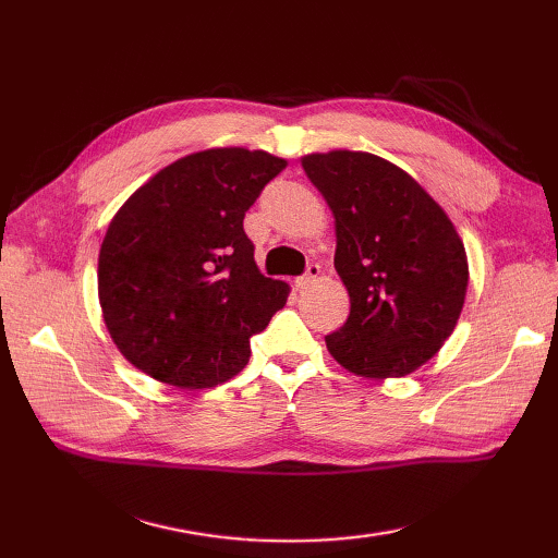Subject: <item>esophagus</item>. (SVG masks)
Returning a JSON list of instances; mask_svg holds the SVG:
<instances>
[{"instance_id": "esophagus-1", "label": "esophagus", "mask_w": 558, "mask_h": 558, "mask_svg": "<svg viewBox=\"0 0 558 558\" xmlns=\"http://www.w3.org/2000/svg\"><path fill=\"white\" fill-rule=\"evenodd\" d=\"M318 276H322V266L312 260V264H306V270L294 282H298V288H310L314 280H318Z\"/></svg>"}]
</instances>
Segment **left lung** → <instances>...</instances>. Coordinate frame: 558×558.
<instances>
[{
  "mask_svg": "<svg viewBox=\"0 0 558 558\" xmlns=\"http://www.w3.org/2000/svg\"><path fill=\"white\" fill-rule=\"evenodd\" d=\"M336 216V270L350 316L326 348L352 374L405 376L453 333L465 304V246L441 206L372 153L333 150L302 160Z\"/></svg>",
  "mask_w": 558,
  "mask_h": 558,
  "instance_id": "8db88e82",
  "label": "left lung"
}]
</instances>
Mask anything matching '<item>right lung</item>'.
<instances>
[{"instance_id": "1", "label": "right lung", "mask_w": 558, "mask_h": 558, "mask_svg": "<svg viewBox=\"0 0 558 558\" xmlns=\"http://www.w3.org/2000/svg\"><path fill=\"white\" fill-rule=\"evenodd\" d=\"M286 160L210 148L160 170L112 218L98 258L105 326L136 369L180 388L240 374L288 302L260 276L244 216Z\"/></svg>"}]
</instances>
